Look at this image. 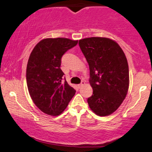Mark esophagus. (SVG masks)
Masks as SVG:
<instances>
[{"instance_id": "1", "label": "esophagus", "mask_w": 152, "mask_h": 152, "mask_svg": "<svg viewBox=\"0 0 152 152\" xmlns=\"http://www.w3.org/2000/svg\"><path fill=\"white\" fill-rule=\"evenodd\" d=\"M85 84H86L85 82H84V81H82L81 84H78V87L79 88H81V87H83V86L85 85Z\"/></svg>"}]
</instances>
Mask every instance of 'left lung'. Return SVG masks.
I'll use <instances>...</instances> for the list:
<instances>
[{
    "label": "left lung",
    "mask_w": 152,
    "mask_h": 152,
    "mask_svg": "<svg viewBox=\"0 0 152 152\" xmlns=\"http://www.w3.org/2000/svg\"><path fill=\"white\" fill-rule=\"evenodd\" d=\"M78 44L90 69L93 95L87 100L89 107L97 115H110L128 92L129 66L125 53L115 40L107 37L84 38Z\"/></svg>",
    "instance_id": "left-lung-1"
}]
</instances>
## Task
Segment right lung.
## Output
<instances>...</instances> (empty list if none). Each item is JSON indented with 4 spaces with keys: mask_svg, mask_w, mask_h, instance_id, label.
Segmentation results:
<instances>
[{
    "mask_svg": "<svg viewBox=\"0 0 152 152\" xmlns=\"http://www.w3.org/2000/svg\"><path fill=\"white\" fill-rule=\"evenodd\" d=\"M77 43L68 38H46L31 52L26 71L27 88L32 101L45 114H61L75 95L74 88L66 80L62 81L60 66L63 54Z\"/></svg>",
    "mask_w": 152,
    "mask_h": 152,
    "instance_id": "obj_1",
    "label": "right lung"
}]
</instances>
